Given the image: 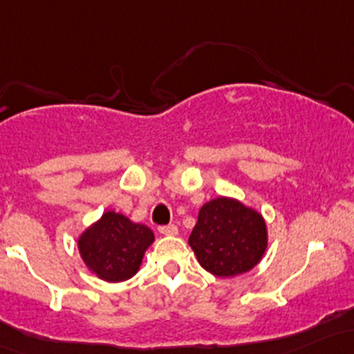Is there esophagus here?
<instances>
[{
  "label": "esophagus",
  "mask_w": 354,
  "mask_h": 354,
  "mask_svg": "<svg viewBox=\"0 0 354 354\" xmlns=\"http://www.w3.org/2000/svg\"><path fill=\"white\" fill-rule=\"evenodd\" d=\"M159 232H161L162 235L174 236V235H178V227L176 225H166V227H159Z\"/></svg>",
  "instance_id": "1"
}]
</instances>
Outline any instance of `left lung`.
Returning a JSON list of instances; mask_svg holds the SVG:
<instances>
[{"label":"left lung","instance_id":"1","mask_svg":"<svg viewBox=\"0 0 354 354\" xmlns=\"http://www.w3.org/2000/svg\"><path fill=\"white\" fill-rule=\"evenodd\" d=\"M188 243L205 270L232 279L262 260L269 243L267 223L262 213L236 198H213L200 208Z\"/></svg>","mask_w":354,"mask_h":354}]
</instances>
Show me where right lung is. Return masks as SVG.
<instances>
[{"label": "right lung", "mask_w": 354, "mask_h": 354, "mask_svg": "<svg viewBox=\"0 0 354 354\" xmlns=\"http://www.w3.org/2000/svg\"><path fill=\"white\" fill-rule=\"evenodd\" d=\"M153 242L149 227L109 209L80 234L77 247L85 267L95 277L115 284L138 274Z\"/></svg>", "instance_id": "obj_1"}]
</instances>
